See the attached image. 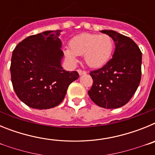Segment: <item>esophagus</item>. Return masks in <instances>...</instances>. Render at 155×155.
<instances>
[{
    "label": "esophagus",
    "mask_w": 155,
    "mask_h": 155,
    "mask_svg": "<svg viewBox=\"0 0 155 155\" xmlns=\"http://www.w3.org/2000/svg\"><path fill=\"white\" fill-rule=\"evenodd\" d=\"M78 72L79 75L85 74L87 73V72H86V71H82V70H81V69H78Z\"/></svg>",
    "instance_id": "esophagus-1"
}]
</instances>
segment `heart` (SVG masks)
I'll use <instances>...</instances> for the list:
<instances>
[{
	"instance_id": "1",
	"label": "heart",
	"mask_w": 155,
	"mask_h": 155,
	"mask_svg": "<svg viewBox=\"0 0 155 155\" xmlns=\"http://www.w3.org/2000/svg\"><path fill=\"white\" fill-rule=\"evenodd\" d=\"M113 50V40L108 35L84 33L74 37L70 48L64 54L71 64L78 61L77 56L84 55V61L90 68H100L108 62Z\"/></svg>"
}]
</instances>
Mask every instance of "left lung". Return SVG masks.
Segmentation results:
<instances>
[{
    "mask_svg": "<svg viewBox=\"0 0 155 155\" xmlns=\"http://www.w3.org/2000/svg\"><path fill=\"white\" fill-rule=\"evenodd\" d=\"M115 42L113 58L102 68L90 72L93 85L88 95L105 109L122 107L136 92L141 78L142 53L130 38L113 30H102Z\"/></svg>",
    "mask_w": 155,
    "mask_h": 155,
    "instance_id": "left-lung-1",
    "label": "left lung"
}]
</instances>
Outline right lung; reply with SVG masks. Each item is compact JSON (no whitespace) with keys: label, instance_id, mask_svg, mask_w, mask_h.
<instances>
[{"label":"right lung","instance_id":"obj_1","mask_svg":"<svg viewBox=\"0 0 155 155\" xmlns=\"http://www.w3.org/2000/svg\"><path fill=\"white\" fill-rule=\"evenodd\" d=\"M61 30L30 35L17 45L12 57L13 88L21 102L47 109L64 100L68 86L79 78L77 71L63 69Z\"/></svg>","mask_w":155,"mask_h":155}]
</instances>
